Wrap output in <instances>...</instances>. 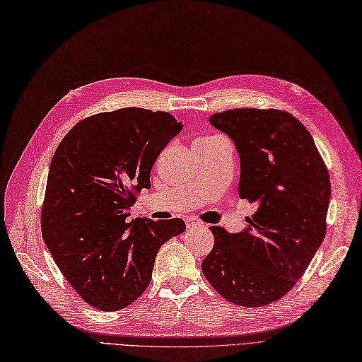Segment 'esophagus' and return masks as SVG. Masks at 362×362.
I'll return each instance as SVG.
<instances>
[{"instance_id":"34e87169","label":"esophagus","mask_w":362,"mask_h":362,"mask_svg":"<svg viewBox=\"0 0 362 362\" xmlns=\"http://www.w3.org/2000/svg\"><path fill=\"white\" fill-rule=\"evenodd\" d=\"M185 224H187V228H201V226H204V223L197 221V220H194L192 217H189V218L185 220Z\"/></svg>"}]
</instances>
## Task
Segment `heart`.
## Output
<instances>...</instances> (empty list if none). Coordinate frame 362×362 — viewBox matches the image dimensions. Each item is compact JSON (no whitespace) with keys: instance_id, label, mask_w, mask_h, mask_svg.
<instances>
[{"instance_id":"1","label":"heart","mask_w":362,"mask_h":362,"mask_svg":"<svg viewBox=\"0 0 362 362\" xmlns=\"http://www.w3.org/2000/svg\"><path fill=\"white\" fill-rule=\"evenodd\" d=\"M199 141H204V139H199Z\"/></svg>"}]
</instances>
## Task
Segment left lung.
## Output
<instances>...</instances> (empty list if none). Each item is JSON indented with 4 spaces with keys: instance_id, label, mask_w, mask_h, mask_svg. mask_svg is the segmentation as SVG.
I'll return each mask as SVG.
<instances>
[{
    "instance_id": "obj_1",
    "label": "left lung",
    "mask_w": 362,
    "mask_h": 362,
    "mask_svg": "<svg viewBox=\"0 0 362 362\" xmlns=\"http://www.w3.org/2000/svg\"><path fill=\"white\" fill-rule=\"evenodd\" d=\"M209 124L233 141L240 197L257 209L238 233L209 228L214 247L202 271L228 301L267 305L293 288L325 238L328 170L308 130L288 112L233 109Z\"/></svg>"
}]
</instances>
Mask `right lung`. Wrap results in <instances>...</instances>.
Returning <instances> with one entry per match:
<instances>
[{"instance_id":"right-lung-1","label":"right lung","mask_w":362,"mask_h":362,"mask_svg":"<svg viewBox=\"0 0 362 362\" xmlns=\"http://www.w3.org/2000/svg\"><path fill=\"white\" fill-rule=\"evenodd\" d=\"M168 112L126 107L78 122L49 168L42 235L85 303L115 311L145 292L158 248L185 230L181 218H132L136 194L163 148L182 130Z\"/></svg>"}]
</instances>
